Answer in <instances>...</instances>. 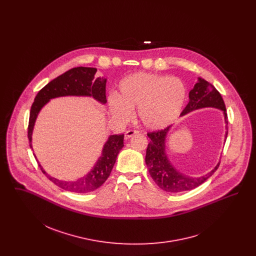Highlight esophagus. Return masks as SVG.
Masks as SVG:
<instances>
[{"mask_svg": "<svg viewBox=\"0 0 256 256\" xmlns=\"http://www.w3.org/2000/svg\"><path fill=\"white\" fill-rule=\"evenodd\" d=\"M139 134L138 130H128V132L124 134V139L128 140V139H130V137H132L135 134Z\"/></svg>", "mask_w": 256, "mask_h": 256, "instance_id": "obj_1", "label": "esophagus"}]
</instances>
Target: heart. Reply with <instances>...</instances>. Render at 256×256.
<instances>
[{
  "label": "heart",
  "mask_w": 256,
  "mask_h": 256,
  "mask_svg": "<svg viewBox=\"0 0 256 256\" xmlns=\"http://www.w3.org/2000/svg\"><path fill=\"white\" fill-rule=\"evenodd\" d=\"M118 97L108 98L111 114L121 122H128L137 110L141 124L150 130L169 126L182 110L186 87L176 76L152 73H135L122 78Z\"/></svg>",
  "instance_id": "obj_1"
}]
</instances>
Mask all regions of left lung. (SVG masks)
<instances>
[{"mask_svg": "<svg viewBox=\"0 0 256 256\" xmlns=\"http://www.w3.org/2000/svg\"><path fill=\"white\" fill-rule=\"evenodd\" d=\"M206 108H214L222 111L226 130H228V114L219 91L206 80L198 78V82L189 92V102L180 116L182 117L194 110ZM170 128L172 126H169L165 130L148 134L150 141L146 148L145 161L150 176L162 190L170 193H180L192 190L204 182L218 169L220 162L213 170L198 178L186 176L178 170L172 164L166 152V138ZM226 136L228 130L226 132Z\"/></svg>", "mask_w": 256, "mask_h": 256, "instance_id": "1", "label": "left lung"}]
</instances>
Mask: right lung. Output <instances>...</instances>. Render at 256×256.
Masks as SVG:
<instances>
[{
	"label": "right lung",
	"mask_w": 256,
	"mask_h": 256,
	"mask_svg": "<svg viewBox=\"0 0 256 256\" xmlns=\"http://www.w3.org/2000/svg\"><path fill=\"white\" fill-rule=\"evenodd\" d=\"M96 72L97 69L91 67L73 68L50 82L47 86H44L38 92L30 108L28 128V138L32 148V132L36 122L37 116L52 98L66 96L92 97L102 104H106V78L100 76L95 78ZM122 146L124 134L110 135L108 141L104 145L102 154L98 158L94 167L82 178H80L76 180H58L48 174L40 164L39 167L52 182L56 184L62 189L74 193H88L100 187L108 180L116 162L117 156L122 150ZM34 158H36V154Z\"/></svg>",
	"instance_id": "add662e5"
}]
</instances>
